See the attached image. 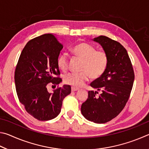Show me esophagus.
<instances>
[{
  "instance_id": "34e87169",
  "label": "esophagus",
  "mask_w": 149,
  "mask_h": 149,
  "mask_svg": "<svg viewBox=\"0 0 149 149\" xmlns=\"http://www.w3.org/2000/svg\"><path fill=\"white\" fill-rule=\"evenodd\" d=\"M79 89H78V88L74 87H72V91H79Z\"/></svg>"
}]
</instances>
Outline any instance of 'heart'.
Returning <instances> with one entry per match:
<instances>
[{
  "label": "heart",
  "mask_w": 149,
  "mask_h": 149,
  "mask_svg": "<svg viewBox=\"0 0 149 149\" xmlns=\"http://www.w3.org/2000/svg\"><path fill=\"white\" fill-rule=\"evenodd\" d=\"M72 51L75 56L84 60L81 72H71L65 75V84L74 87L82 86L89 77L98 79L104 74L108 64V56L102 50H97L96 47L87 42H80L72 48ZM57 65L60 70L66 71L68 68V57L66 53L60 54L57 58Z\"/></svg>",
  "instance_id": "obj_1"
}]
</instances>
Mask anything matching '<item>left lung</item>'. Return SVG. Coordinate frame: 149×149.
<instances>
[{"label": "left lung", "mask_w": 149, "mask_h": 149, "mask_svg": "<svg viewBox=\"0 0 149 149\" xmlns=\"http://www.w3.org/2000/svg\"><path fill=\"white\" fill-rule=\"evenodd\" d=\"M93 41L99 42L107 53L108 64L104 74L90 84L97 91L88 92L81 111L87 120L104 123L116 117L125 107L135 75L127 50L120 42L103 35ZM100 90L102 94L97 96Z\"/></svg>", "instance_id": "1"}]
</instances>
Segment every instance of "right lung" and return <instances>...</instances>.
Instances as JSON below:
<instances>
[{
  "label": "right lung",
  "mask_w": 149,
  "mask_h": 149,
  "mask_svg": "<svg viewBox=\"0 0 149 149\" xmlns=\"http://www.w3.org/2000/svg\"><path fill=\"white\" fill-rule=\"evenodd\" d=\"M63 45L53 34L30 40L22 50L15 70L14 80L19 102L33 117L40 121L53 119L60 114L62 101L71 93L65 85L53 93L48 85H58L62 79L57 58ZM53 86V85H52Z\"/></svg>",
  "instance_id": "add662e5"
}]
</instances>
